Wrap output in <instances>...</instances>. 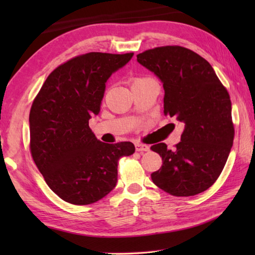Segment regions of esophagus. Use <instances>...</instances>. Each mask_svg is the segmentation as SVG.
I'll return each instance as SVG.
<instances>
[{
	"label": "esophagus",
	"mask_w": 255,
	"mask_h": 255,
	"mask_svg": "<svg viewBox=\"0 0 255 255\" xmlns=\"http://www.w3.org/2000/svg\"><path fill=\"white\" fill-rule=\"evenodd\" d=\"M135 147H136L137 152H147V150H149V147L147 145L140 144V143H136Z\"/></svg>",
	"instance_id": "obj_1"
}]
</instances>
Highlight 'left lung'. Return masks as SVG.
<instances>
[{"label":"left lung","instance_id":"obj_1","mask_svg":"<svg viewBox=\"0 0 255 255\" xmlns=\"http://www.w3.org/2000/svg\"><path fill=\"white\" fill-rule=\"evenodd\" d=\"M137 62L162 82L164 114L184 125L174 149L150 147L163 159L153 182L176 197L204 192L222 173L234 140L230 94L210 64L184 47L146 50Z\"/></svg>","mask_w":255,"mask_h":255}]
</instances>
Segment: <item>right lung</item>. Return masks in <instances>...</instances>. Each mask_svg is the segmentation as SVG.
Listing matches in <instances>:
<instances>
[{
  "label": "right lung",
  "instance_id": "right-lung-1",
  "mask_svg": "<svg viewBox=\"0 0 255 255\" xmlns=\"http://www.w3.org/2000/svg\"><path fill=\"white\" fill-rule=\"evenodd\" d=\"M133 53H89L47 77L29 115L30 149L46 183L63 200L90 205L114 190L118 161L135 152L130 141L106 144L89 127L100 112L109 77Z\"/></svg>",
  "mask_w": 255,
  "mask_h": 255
}]
</instances>
